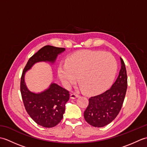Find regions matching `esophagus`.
<instances>
[{
	"label": "esophagus",
	"instance_id": "34e87169",
	"mask_svg": "<svg viewBox=\"0 0 147 147\" xmlns=\"http://www.w3.org/2000/svg\"><path fill=\"white\" fill-rule=\"evenodd\" d=\"M79 96H80V95L78 94H76V93H73L70 95V98L71 99H75L76 98H78Z\"/></svg>",
	"mask_w": 147,
	"mask_h": 147
}]
</instances>
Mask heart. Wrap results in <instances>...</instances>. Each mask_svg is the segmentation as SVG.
<instances>
[{
	"mask_svg": "<svg viewBox=\"0 0 147 147\" xmlns=\"http://www.w3.org/2000/svg\"><path fill=\"white\" fill-rule=\"evenodd\" d=\"M117 69V62L110 53L83 51L71 55L65 64L59 65L57 76L62 85L69 87L74 80L89 94L104 91L111 85Z\"/></svg>",
	"mask_w": 147,
	"mask_h": 147,
	"instance_id": "b5f03b06",
	"label": "heart"
}]
</instances>
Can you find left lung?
<instances>
[{
  "instance_id": "8db88e82",
  "label": "left lung",
  "mask_w": 147,
  "mask_h": 147,
  "mask_svg": "<svg viewBox=\"0 0 147 147\" xmlns=\"http://www.w3.org/2000/svg\"><path fill=\"white\" fill-rule=\"evenodd\" d=\"M121 67L117 78L110 89L89 98L84 117L90 125L101 127L107 125L118 115L125 97L127 82L125 64L121 58Z\"/></svg>"
}]
</instances>
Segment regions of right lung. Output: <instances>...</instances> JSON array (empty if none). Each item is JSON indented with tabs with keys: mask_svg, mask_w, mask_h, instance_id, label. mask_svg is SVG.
<instances>
[{
	"mask_svg": "<svg viewBox=\"0 0 147 147\" xmlns=\"http://www.w3.org/2000/svg\"><path fill=\"white\" fill-rule=\"evenodd\" d=\"M65 51L64 48L51 45L43 47L31 57L21 76L20 89L26 111L38 125L52 127L60 123L65 112V104L69 99L67 90L52 83L44 91L35 93L28 88L24 76L34 64L40 62L54 64L57 56Z\"/></svg>",
	"mask_w": 147,
	"mask_h": 147,
	"instance_id": "obj_1",
	"label": "right lung"
}]
</instances>
